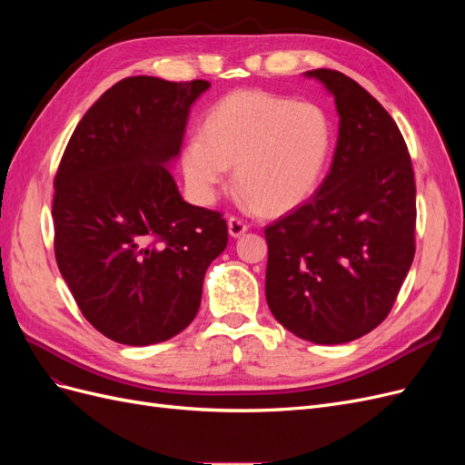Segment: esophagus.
<instances>
[{"label":"esophagus","instance_id":"34e87169","mask_svg":"<svg viewBox=\"0 0 465 465\" xmlns=\"http://www.w3.org/2000/svg\"><path fill=\"white\" fill-rule=\"evenodd\" d=\"M227 224H229V234H231L232 238L242 236V234L248 231V224H246L242 219H238V217H229Z\"/></svg>","mask_w":465,"mask_h":465}]
</instances>
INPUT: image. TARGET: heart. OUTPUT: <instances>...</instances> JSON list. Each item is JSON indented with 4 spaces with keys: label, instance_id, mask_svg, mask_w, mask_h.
Instances as JSON below:
<instances>
[{
    "label": "heart",
    "instance_id": "1",
    "mask_svg": "<svg viewBox=\"0 0 465 465\" xmlns=\"http://www.w3.org/2000/svg\"><path fill=\"white\" fill-rule=\"evenodd\" d=\"M333 147L328 110L267 91H236L209 108L203 134L180 153L190 198L209 205L234 164L236 188L270 213L301 205L316 192Z\"/></svg>",
    "mask_w": 465,
    "mask_h": 465
}]
</instances>
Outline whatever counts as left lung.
<instances>
[{"mask_svg":"<svg viewBox=\"0 0 465 465\" xmlns=\"http://www.w3.org/2000/svg\"><path fill=\"white\" fill-rule=\"evenodd\" d=\"M333 94L340 134L311 200L265 227V299L318 345L353 341L390 314L415 256V176L396 122L357 81L312 69Z\"/></svg>","mask_w":465,"mask_h":465,"instance_id":"1","label":"left lung"}]
</instances>
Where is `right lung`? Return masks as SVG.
Instances as JSON below:
<instances>
[{
    "label": "right lung",
    "instance_id": "right-lung-1",
    "mask_svg": "<svg viewBox=\"0 0 465 465\" xmlns=\"http://www.w3.org/2000/svg\"><path fill=\"white\" fill-rule=\"evenodd\" d=\"M207 89L203 79L118 81L81 118L55 173V262L83 316L116 343L184 330L227 248V221L182 200L168 171Z\"/></svg>",
    "mask_w": 465,
    "mask_h": 465
}]
</instances>
